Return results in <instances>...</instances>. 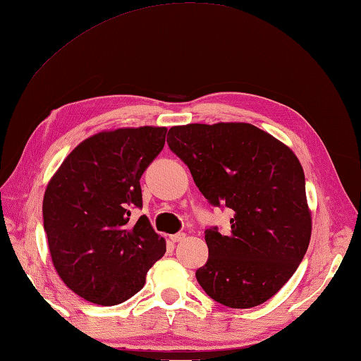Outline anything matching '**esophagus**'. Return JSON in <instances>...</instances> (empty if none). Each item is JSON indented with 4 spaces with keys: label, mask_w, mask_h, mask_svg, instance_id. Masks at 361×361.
Returning <instances> with one entry per match:
<instances>
[{
    "label": "esophagus",
    "mask_w": 361,
    "mask_h": 361,
    "mask_svg": "<svg viewBox=\"0 0 361 361\" xmlns=\"http://www.w3.org/2000/svg\"><path fill=\"white\" fill-rule=\"evenodd\" d=\"M184 238H186V235H184L183 232H181V233H173V235H171V241H172V243H178V241H183Z\"/></svg>",
    "instance_id": "obj_1"
}]
</instances>
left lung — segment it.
I'll return each instance as SVG.
<instances>
[{
    "label": "left lung",
    "mask_w": 361,
    "mask_h": 361,
    "mask_svg": "<svg viewBox=\"0 0 361 361\" xmlns=\"http://www.w3.org/2000/svg\"><path fill=\"white\" fill-rule=\"evenodd\" d=\"M169 133V149L201 194L233 212L229 233L204 231L209 258L195 272L200 286L233 309L264 303L294 275L311 240L298 158L247 123L173 126Z\"/></svg>",
    "instance_id": "left-lung-1"
}]
</instances>
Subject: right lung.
<instances>
[{
    "mask_svg": "<svg viewBox=\"0 0 361 361\" xmlns=\"http://www.w3.org/2000/svg\"><path fill=\"white\" fill-rule=\"evenodd\" d=\"M166 128L116 129L85 140L49 181L44 231L58 275L90 303L120 305L145 286L166 252L142 207L140 178L161 152Z\"/></svg>",
    "mask_w": 361,
    "mask_h": 361,
    "instance_id": "1",
    "label": "right lung"
}]
</instances>
